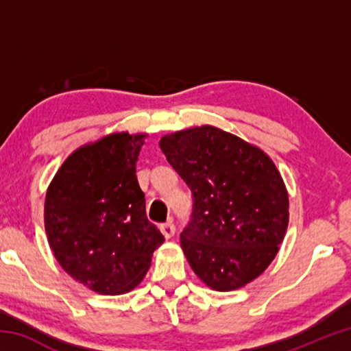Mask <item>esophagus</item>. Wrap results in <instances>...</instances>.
<instances>
[{
	"instance_id": "esophagus-1",
	"label": "esophagus",
	"mask_w": 351,
	"mask_h": 351,
	"mask_svg": "<svg viewBox=\"0 0 351 351\" xmlns=\"http://www.w3.org/2000/svg\"><path fill=\"white\" fill-rule=\"evenodd\" d=\"M159 229H161V232H162L165 239H171V237H173L175 232H176V228H175L173 221H167V223L161 224V228H159Z\"/></svg>"
}]
</instances>
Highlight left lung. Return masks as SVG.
Wrapping results in <instances>:
<instances>
[{"mask_svg":"<svg viewBox=\"0 0 351 351\" xmlns=\"http://www.w3.org/2000/svg\"><path fill=\"white\" fill-rule=\"evenodd\" d=\"M159 147L193 193L181 247L213 291H235L271 265L285 239L289 199L280 171L257 145L212 125L165 134Z\"/></svg>","mask_w":351,"mask_h":351,"instance_id":"obj_1","label":"left lung"}]
</instances>
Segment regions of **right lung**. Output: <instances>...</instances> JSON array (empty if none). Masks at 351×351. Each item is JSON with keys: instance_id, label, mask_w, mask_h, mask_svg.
I'll return each instance as SVG.
<instances>
[{"instance_id": "obj_1", "label": "right lung", "mask_w": 351, "mask_h": 351, "mask_svg": "<svg viewBox=\"0 0 351 351\" xmlns=\"http://www.w3.org/2000/svg\"><path fill=\"white\" fill-rule=\"evenodd\" d=\"M147 133L106 134L64 159L45 198V229L63 271L105 295L134 289L164 237L145 213L136 161Z\"/></svg>"}]
</instances>
